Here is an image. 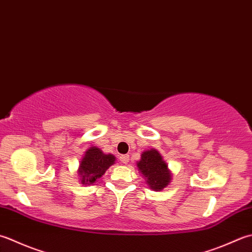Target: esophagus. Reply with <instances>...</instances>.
<instances>
[{"label": "esophagus", "mask_w": 252, "mask_h": 252, "mask_svg": "<svg viewBox=\"0 0 252 252\" xmlns=\"http://www.w3.org/2000/svg\"><path fill=\"white\" fill-rule=\"evenodd\" d=\"M119 159H120L121 162H123V164H127V162H129V159H130V156L129 155H121Z\"/></svg>", "instance_id": "1"}]
</instances>
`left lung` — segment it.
I'll list each match as a JSON object with an SVG mask.
<instances>
[{
    "instance_id": "obj_1",
    "label": "left lung",
    "mask_w": 252,
    "mask_h": 252,
    "mask_svg": "<svg viewBox=\"0 0 252 252\" xmlns=\"http://www.w3.org/2000/svg\"><path fill=\"white\" fill-rule=\"evenodd\" d=\"M137 167L147 179L146 182L151 189L159 191L168 186L171 177L168 166L156 150H150L143 153L141 160L137 162Z\"/></svg>"
}]
</instances>
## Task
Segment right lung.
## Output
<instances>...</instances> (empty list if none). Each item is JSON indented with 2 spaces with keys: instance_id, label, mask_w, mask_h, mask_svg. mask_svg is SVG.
<instances>
[{
  "instance_id": "obj_1",
  "label": "right lung",
  "mask_w": 252,
  "mask_h": 252,
  "mask_svg": "<svg viewBox=\"0 0 252 252\" xmlns=\"http://www.w3.org/2000/svg\"><path fill=\"white\" fill-rule=\"evenodd\" d=\"M115 156L103 154L97 147H91L90 150H87L78 170L82 184H95V181L99 179L112 164H115Z\"/></svg>"
}]
</instances>
